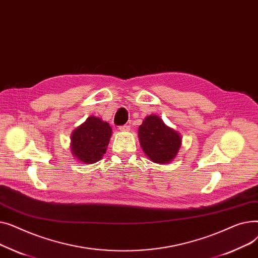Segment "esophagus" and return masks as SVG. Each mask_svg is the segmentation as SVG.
<instances>
[{
    "label": "esophagus",
    "mask_w": 258,
    "mask_h": 258,
    "mask_svg": "<svg viewBox=\"0 0 258 258\" xmlns=\"http://www.w3.org/2000/svg\"><path fill=\"white\" fill-rule=\"evenodd\" d=\"M119 130H120V131H122V132H127V131H130V130H131V126H130V125H127V124H124V125H121V126H119Z\"/></svg>",
    "instance_id": "1"
}]
</instances>
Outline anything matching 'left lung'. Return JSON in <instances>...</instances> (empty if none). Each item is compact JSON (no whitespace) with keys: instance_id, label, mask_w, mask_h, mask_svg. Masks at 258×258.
Listing matches in <instances>:
<instances>
[{"instance_id":"obj_1","label":"left lung","mask_w":258,"mask_h":258,"mask_svg":"<svg viewBox=\"0 0 258 258\" xmlns=\"http://www.w3.org/2000/svg\"><path fill=\"white\" fill-rule=\"evenodd\" d=\"M138 136L143 152L155 163L165 164L177 156L181 137L174 130L165 125L160 117L147 116L139 126Z\"/></svg>"}]
</instances>
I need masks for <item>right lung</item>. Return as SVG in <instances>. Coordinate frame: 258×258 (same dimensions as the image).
Segmentation results:
<instances>
[{
	"mask_svg": "<svg viewBox=\"0 0 258 258\" xmlns=\"http://www.w3.org/2000/svg\"><path fill=\"white\" fill-rule=\"evenodd\" d=\"M111 135L112 128L107 122L91 116L72 134V154L83 163H95L105 154Z\"/></svg>",
	"mask_w": 258,
	"mask_h": 258,
	"instance_id": "obj_1",
	"label": "right lung"
}]
</instances>
